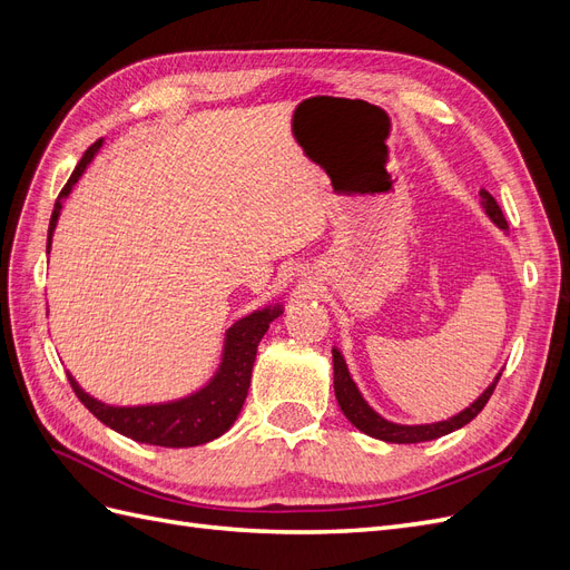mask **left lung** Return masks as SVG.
I'll return each instance as SVG.
<instances>
[{
    "instance_id": "1",
    "label": "left lung",
    "mask_w": 570,
    "mask_h": 570,
    "mask_svg": "<svg viewBox=\"0 0 570 570\" xmlns=\"http://www.w3.org/2000/svg\"><path fill=\"white\" fill-rule=\"evenodd\" d=\"M480 197H482V209H485V214L492 218L494 226L507 230L509 228L507 218H504L502 209H499L494 197L490 193H485V189H482ZM333 371H335V396H337V404H340L344 416H347L350 423L354 428H358L361 433H366V435H371L375 440H383V442H394V444H416V442L438 440L442 435L454 433V430L463 428L465 423H471L478 413L485 409L488 400L499 383V377H502V373H497L494 383L485 392H482L469 409H463L452 419L438 421V423H425V425H402V423H392V421L383 419L381 413H375L368 406V402L361 396L356 383L352 381L350 368H347V364H344V356L340 354V350H333Z\"/></svg>"
}]
</instances>
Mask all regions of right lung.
<instances>
[{
	"label": "right lung",
	"instance_id": "1",
	"mask_svg": "<svg viewBox=\"0 0 570 570\" xmlns=\"http://www.w3.org/2000/svg\"><path fill=\"white\" fill-rule=\"evenodd\" d=\"M101 142L105 140H97L88 151L82 154V159L78 161L71 178H68V183L59 193L55 212H51V218H49L47 254L51 249V235H55L57 220L61 214V202L71 195V189L85 174V168H88L97 157ZM281 314H283V306L275 304V306L258 308V312L233 323L226 333V342H223L218 371L214 373L209 383L199 387L197 392L183 396V400L164 402V404L114 406L90 396L76 383V377L71 373H66L68 383H71L78 400L90 409L92 416H97L101 423L116 430V433L126 435L135 442L157 444V446L206 444L220 438L226 430H230V425L239 416V411H243L249 381H252L256 347L266 335L271 321H275Z\"/></svg>",
	"mask_w": 570,
	"mask_h": 570
}]
</instances>
